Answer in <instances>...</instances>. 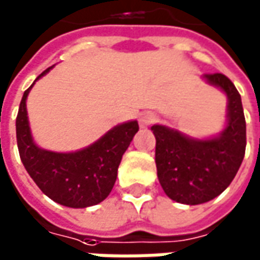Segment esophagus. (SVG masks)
I'll list each match as a JSON object with an SVG mask.
<instances>
[{"mask_svg":"<svg viewBox=\"0 0 260 260\" xmlns=\"http://www.w3.org/2000/svg\"><path fill=\"white\" fill-rule=\"evenodd\" d=\"M155 119H156V116L153 112H142L141 115H139V125L142 126V128H146V126H149L151 123L155 122Z\"/></svg>","mask_w":260,"mask_h":260,"instance_id":"34e87169","label":"esophagus"}]
</instances>
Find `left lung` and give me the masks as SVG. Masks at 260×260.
<instances>
[{
  "label": "left lung",
  "mask_w": 260,
  "mask_h": 260,
  "mask_svg": "<svg viewBox=\"0 0 260 260\" xmlns=\"http://www.w3.org/2000/svg\"><path fill=\"white\" fill-rule=\"evenodd\" d=\"M204 78L228 95V125L212 139H192L162 125L151 129L156 138L155 164L162 189L172 201L199 205L220 195L234 181L246 148V122L241 95L223 74Z\"/></svg>",
  "instance_id": "left-lung-1"
}]
</instances>
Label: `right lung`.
<instances>
[{"label": "right lung", "instance_id": "right-lung-1", "mask_svg": "<svg viewBox=\"0 0 260 260\" xmlns=\"http://www.w3.org/2000/svg\"><path fill=\"white\" fill-rule=\"evenodd\" d=\"M51 68H47L37 79ZM32 85L22 95L15 122L19 156L26 172L38 188L56 204L68 208L100 204L114 188L122 155L139 129L138 122L131 121L118 125L95 144L78 152L45 151L34 144L28 125L25 101Z\"/></svg>", "mask_w": 260, "mask_h": 260}]
</instances>
